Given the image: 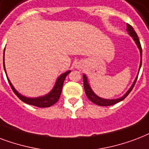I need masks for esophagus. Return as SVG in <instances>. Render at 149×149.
Returning <instances> with one entry per match:
<instances>
[{"label": "esophagus", "mask_w": 149, "mask_h": 149, "mask_svg": "<svg viewBox=\"0 0 149 149\" xmlns=\"http://www.w3.org/2000/svg\"><path fill=\"white\" fill-rule=\"evenodd\" d=\"M75 68H78V69H80L82 68V65H81V63H78V64L75 65Z\"/></svg>", "instance_id": "obj_1"}]
</instances>
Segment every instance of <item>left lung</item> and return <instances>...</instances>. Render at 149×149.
Here are the masks:
<instances>
[{"label":"left lung","mask_w":149,"mask_h":149,"mask_svg":"<svg viewBox=\"0 0 149 149\" xmlns=\"http://www.w3.org/2000/svg\"><path fill=\"white\" fill-rule=\"evenodd\" d=\"M127 30L128 31L130 36H131V37L134 39V40L135 41L136 44L138 45V48L140 49L141 58H142V49H141V46L140 41H139V39H138V35H137V33H135V31L134 30L133 27H132L131 25H129V24H127ZM141 61H142V60L141 59L140 68L141 66ZM138 76H137V78H135V80L134 81L133 85H131V88L127 92V93L124 95V96L119 98V99H116V100H105V99H102V98L99 97V96H97V95H95V93H93V90H92V88H91L89 85H88V80L87 78H86V76L84 74V75H83V82H84V88H85V94L87 95L88 99L90 100L91 102H93V103H95V104L99 105V106H102V107L112 106V105L116 104L117 102H120V101H122L123 100H124V99L129 95V93H131V90L133 89L134 86L135 85L136 81H137V79H138Z\"/></svg>","instance_id":"left-lung-1"}]
</instances>
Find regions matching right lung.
<instances>
[{
    "label": "right lung",
    "mask_w": 149,
    "mask_h": 149,
    "mask_svg": "<svg viewBox=\"0 0 149 149\" xmlns=\"http://www.w3.org/2000/svg\"><path fill=\"white\" fill-rule=\"evenodd\" d=\"M3 64H4V71H5L4 61ZM70 72H71V71H67V72H65V73L62 74L59 77L57 81H56V84H55V86H54V88H53V90H52L49 94H47V95H45V96H42V97L39 98H27L25 97V96H23V95H20V94L15 89V88L13 87V85H11V81H9L8 78H8V82L9 84H10V86H11L12 91H13L14 93H15V94L22 102H25V103H27V104L32 105V106L40 107V108H45V107H51L52 105L55 104V103L58 101L59 98H60L61 94L62 88H63V85H64V79H65L66 76L68 75Z\"/></svg>",
    "instance_id": "right-lung-1"
}]
</instances>
